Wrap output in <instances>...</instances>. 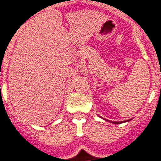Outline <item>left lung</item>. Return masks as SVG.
<instances>
[{"label": "left lung", "instance_id": "left-lung-1", "mask_svg": "<svg viewBox=\"0 0 161 161\" xmlns=\"http://www.w3.org/2000/svg\"><path fill=\"white\" fill-rule=\"evenodd\" d=\"M128 121H129V120H128ZM110 122L113 123V124H121V123H123V122H112V121H110ZM124 122H125V121H124Z\"/></svg>", "mask_w": 161, "mask_h": 161}]
</instances>
